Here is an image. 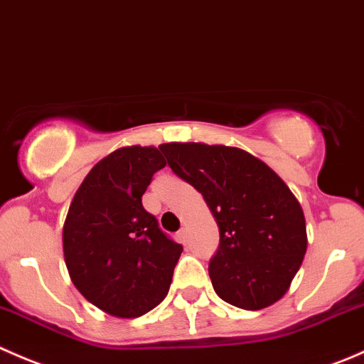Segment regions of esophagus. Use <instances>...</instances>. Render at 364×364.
I'll return each instance as SVG.
<instances>
[{"mask_svg":"<svg viewBox=\"0 0 364 364\" xmlns=\"http://www.w3.org/2000/svg\"><path fill=\"white\" fill-rule=\"evenodd\" d=\"M177 239H178V242H182V244L187 242V230L186 228H182L181 232L177 233Z\"/></svg>","mask_w":364,"mask_h":364,"instance_id":"1","label":"esophagus"}]
</instances>
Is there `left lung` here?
Masks as SVG:
<instances>
[{"mask_svg": "<svg viewBox=\"0 0 364 364\" xmlns=\"http://www.w3.org/2000/svg\"><path fill=\"white\" fill-rule=\"evenodd\" d=\"M159 149L171 170L203 194L219 226L208 264L215 294L251 311L282 299L308 247L304 212L289 186L237 146L173 141Z\"/></svg>", "mask_w": 364, "mask_h": 364, "instance_id": "8db88e82", "label": "left lung"}]
</instances>
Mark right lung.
I'll use <instances>...</instances> for the list:
<instances>
[{"label": "right lung", "mask_w": 364, "mask_h": 364, "mask_svg": "<svg viewBox=\"0 0 364 364\" xmlns=\"http://www.w3.org/2000/svg\"><path fill=\"white\" fill-rule=\"evenodd\" d=\"M166 166L156 146H122L90 170L68 207L63 257L86 301L117 318H136L170 290L182 246L143 208L154 173Z\"/></svg>", "instance_id": "right-lung-1"}]
</instances>
